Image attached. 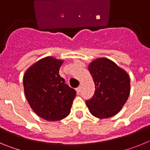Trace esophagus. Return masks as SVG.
I'll return each instance as SVG.
<instances>
[{
	"instance_id": "1",
	"label": "esophagus",
	"mask_w": 150,
	"mask_h": 150,
	"mask_svg": "<svg viewBox=\"0 0 150 150\" xmlns=\"http://www.w3.org/2000/svg\"><path fill=\"white\" fill-rule=\"evenodd\" d=\"M76 93L79 95V92H80V91H81V89H80V87H78V88H76Z\"/></svg>"
}]
</instances>
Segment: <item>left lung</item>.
Masks as SVG:
<instances>
[{"instance_id":"left-lung-1","label":"left lung","mask_w":150,"mask_h":150,"mask_svg":"<svg viewBox=\"0 0 150 150\" xmlns=\"http://www.w3.org/2000/svg\"><path fill=\"white\" fill-rule=\"evenodd\" d=\"M95 83V94L86 105L91 115L99 119L116 115L127 101L131 91L130 77L124 69L107 58L88 64Z\"/></svg>"}]
</instances>
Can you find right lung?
<instances>
[{"label":"right lung","mask_w":150,"mask_h":150,"mask_svg":"<svg viewBox=\"0 0 150 150\" xmlns=\"http://www.w3.org/2000/svg\"><path fill=\"white\" fill-rule=\"evenodd\" d=\"M64 60L47 56L26 70L24 92L30 108L46 121H59L71 112L76 91L65 84L59 75Z\"/></svg>","instance_id":"add662e5"}]
</instances>
